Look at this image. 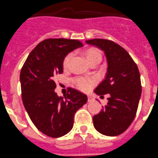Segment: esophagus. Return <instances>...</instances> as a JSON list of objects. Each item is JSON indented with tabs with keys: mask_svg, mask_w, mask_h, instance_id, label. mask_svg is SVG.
Wrapping results in <instances>:
<instances>
[{
	"mask_svg": "<svg viewBox=\"0 0 158 158\" xmlns=\"http://www.w3.org/2000/svg\"><path fill=\"white\" fill-rule=\"evenodd\" d=\"M92 101H93L92 97H91V96H88V102H92Z\"/></svg>",
	"mask_w": 158,
	"mask_h": 158,
	"instance_id": "obj_1",
	"label": "esophagus"
}]
</instances>
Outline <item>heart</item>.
Returning <instances> with one entry per match:
<instances>
[{
  "instance_id": "b5f03b06",
  "label": "heart",
  "mask_w": 158,
  "mask_h": 158,
  "mask_svg": "<svg viewBox=\"0 0 158 158\" xmlns=\"http://www.w3.org/2000/svg\"><path fill=\"white\" fill-rule=\"evenodd\" d=\"M84 56H85L87 62L89 64L94 62H100L102 57L101 51L98 49L94 47H90L87 49L84 52ZM71 58V53H68L64 57V60H63V68L64 70H67L69 67V64H70ZM73 82H74V85L79 89L82 90L84 91H88L91 89V87H92V85H94L95 81H94V79H91V78L77 77L73 80Z\"/></svg>"
}]
</instances>
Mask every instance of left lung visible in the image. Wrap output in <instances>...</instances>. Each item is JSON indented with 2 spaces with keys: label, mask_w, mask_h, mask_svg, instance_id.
Here are the masks:
<instances>
[{
  "label": "left lung",
  "mask_w": 158,
  "mask_h": 158,
  "mask_svg": "<svg viewBox=\"0 0 158 158\" xmlns=\"http://www.w3.org/2000/svg\"><path fill=\"white\" fill-rule=\"evenodd\" d=\"M86 43L102 49L108 62L106 77L94 92L102 96L109 94L110 97L107 105L93 116V124L102 134L118 136L136 116L142 91L139 69L128 52L111 40L94 39Z\"/></svg>",
  "instance_id": "1"
}]
</instances>
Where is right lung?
I'll use <instances>...</instances> for the list:
<instances>
[{
	"label": "right lung",
	"instance_id": "1",
	"mask_svg": "<svg viewBox=\"0 0 158 158\" xmlns=\"http://www.w3.org/2000/svg\"><path fill=\"white\" fill-rule=\"evenodd\" d=\"M83 46L76 40L47 39L27 57L20 73L24 106L37 129L57 138L71 130L73 116L88 101L86 94L69 88L64 98L54 91V78L63 73V60L68 52Z\"/></svg>",
	"mask_w": 158,
	"mask_h": 158
}]
</instances>
